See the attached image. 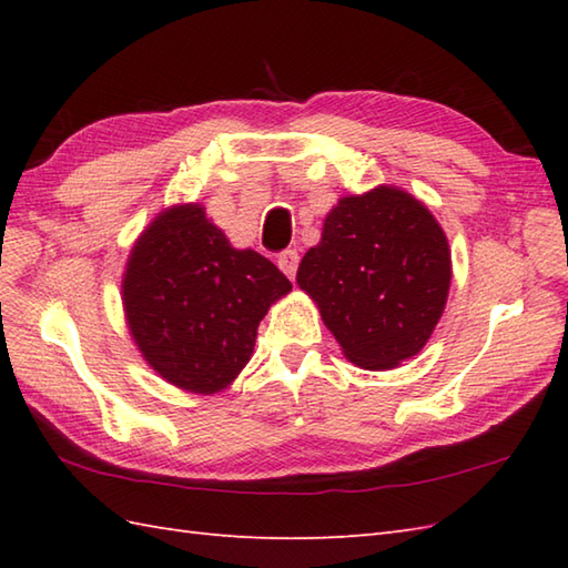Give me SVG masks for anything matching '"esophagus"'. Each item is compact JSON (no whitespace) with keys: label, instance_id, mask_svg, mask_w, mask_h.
<instances>
[{"label":"esophagus","instance_id":"34e87169","mask_svg":"<svg viewBox=\"0 0 568 568\" xmlns=\"http://www.w3.org/2000/svg\"><path fill=\"white\" fill-rule=\"evenodd\" d=\"M297 263H300V253H297L295 248H287V251L281 253V256H277V265H281V271H283L287 277H295Z\"/></svg>","mask_w":568,"mask_h":568}]
</instances>
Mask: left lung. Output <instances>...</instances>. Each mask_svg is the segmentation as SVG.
Wrapping results in <instances>:
<instances>
[{"label": "left lung", "instance_id": "1", "mask_svg": "<svg viewBox=\"0 0 568 568\" xmlns=\"http://www.w3.org/2000/svg\"><path fill=\"white\" fill-rule=\"evenodd\" d=\"M297 285L352 364L395 368L422 352L442 317L449 241L419 200L378 185L334 204L322 241L300 261Z\"/></svg>", "mask_w": 568, "mask_h": 568}]
</instances>
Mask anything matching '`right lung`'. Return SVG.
<instances>
[{
  "instance_id": "add662e5",
  "label": "right lung",
  "mask_w": 568,
  "mask_h": 568,
  "mask_svg": "<svg viewBox=\"0 0 568 568\" xmlns=\"http://www.w3.org/2000/svg\"><path fill=\"white\" fill-rule=\"evenodd\" d=\"M293 291L275 265L234 248L202 204H173L129 253L122 300L149 366L180 390H224L248 364L265 312Z\"/></svg>"
}]
</instances>
